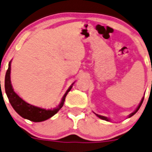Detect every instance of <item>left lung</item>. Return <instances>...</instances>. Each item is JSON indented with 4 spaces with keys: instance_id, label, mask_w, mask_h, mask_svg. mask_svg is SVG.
<instances>
[{
    "instance_id": "obj_1",
    "label": "left lung",
    "mask_w": 152,
    "mask_h": 152,
    "mask_svg": "<svg viewBox=\"0 0 152 152\" xmlns=\"http://www.w3.org/2000/svg\"><path fill=\"white\" fill-rule=\"evenodd\" d=\"M143 99H144V96L142 97V100H141L140 103V104H139V105H138V107H137V109H136V110H135L133 112V113H131L130 115L129 116V117H132V116H133V115H134L135 113H136L138 111V110H139V109H140V107L141 104H142V102H143ZM95 114H96V115L97 116V117H99V118L102 119V120H106V121H108V122H110V119H109V118H107V117H103V116H101V115H99V114H96V113H95Z\"/></svg>"
}]
</instances>
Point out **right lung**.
<instances>
[{
    "label": "right lung",
    "instance_id": "right-lung-1",
    "mask_svg": "<svg viewBox=\"0 0 152 152\" xmlns=\"http://www.w3.org/2000/svg\"><path fill=\"white\" fill-rule=\"evenodd\" d=\"M10 70H11V61L9 63L8 70L6 73L5 76V91L9 99V101H10V104L12 106L14 110L18 113L20 117L26 119V120H30V121L35 122V123L45 121V120H47L48 119L50 118L53 116L55 115L56 113L62 107L66 96L68 94L69 91L71 90L73 85V84H72L71 86L66 91L62 99H61V103L58 104V107L53 109L46 110V109L41 108V107H36V106H34L32 104L26 102L15 92L12 86L11 80H10Z\"/></svg>",
    "mask_w": 152,
    "mask_h": 152
}]
</instances>
